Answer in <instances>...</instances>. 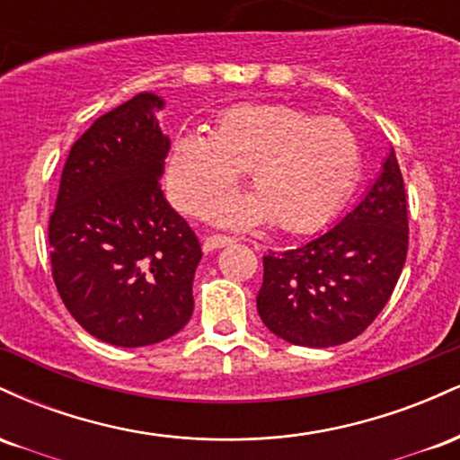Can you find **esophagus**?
<instances>
[{
    "label": "esophagus",
    "mask_w": 460,
    "mask_h": 460,
    "mask_svg": "<svg viewBox=\"0 0 460 460\" xmlns=\"http://www.w3.org/2000/svg\"><path fill=\"white\" fill-rule=\"evenodd\" d=\"M234 242H235V237H231V235H220V234H214V235H208V237H205V242H203V248H205V251H216V248L229 246V244H234Z\"/></svg>",
    "instance_id": "esophagus-1"
}]
</instances>
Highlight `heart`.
Segmentation results:
<instances>
[{
  "label": "heart",
  "mask_w": 460,
  "mask_h": 460,
  "mask_svg": "<svg viewBox=\"0 0 460 460\" xmlns=\"http://www.w3.org/2000/svg\"><path fill=\"white\" fill-rule=\"evenodd\" d=\"M246 172L252 197L223 199L208 218L251 226L272 218L292 234L314 231L340 212L358 175L357 136L344 120L283 103H240L225 110L212 134L177 136L168 183L177 205L194 212L235 186Z\"/></svg>",
  "instance_id": "obj_1"
}]
</instances>
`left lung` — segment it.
<instances>
[{
  "label": "left lung",
  "mask_w": 460,
  "mask_h": 460,
  "mask_svg": "<svg viewBox=\"0 0 460 460\" xmlns=\"http://www.w3.org/2000/svg\"><path fill=\"white\" fill-rule=\"evenodd\" d=\"M409 251L402 172L395 153L363 199L307 244L263 257L257 311L294 346L355 340L392 296Z\"/></svg>",
  "instance_id": "obj_1"
}]
</instances>
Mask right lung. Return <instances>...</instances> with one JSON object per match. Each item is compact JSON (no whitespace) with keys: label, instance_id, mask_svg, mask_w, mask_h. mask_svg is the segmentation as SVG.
I'll return each instance as SVG.
<instances>
[{"label":"right lung","instance_id":"add662e5","mask_svg":"<svg viewBox=\"0 0 460 460\" xmlns=\"http://www.w3.org/2000/svg\"><path fill=\"white\" fill-rule=\"evenodd\" d=\"M140 93L99 116L68 153L49 218L51 274L65 307L93 337L138 348L188 324L203 257L186 220L164 199L171 140Z\"/></svg>","mask_w":460,"mask_h":460}]
</instances>
